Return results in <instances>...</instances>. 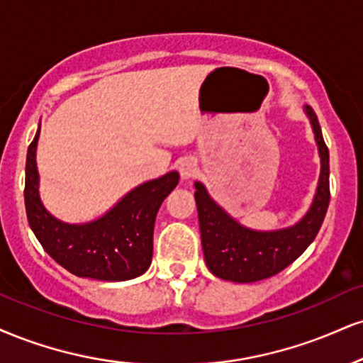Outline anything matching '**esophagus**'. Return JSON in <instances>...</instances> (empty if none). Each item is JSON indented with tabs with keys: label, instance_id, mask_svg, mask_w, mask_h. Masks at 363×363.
Wrapping results in <instances>:
<instances>
[{
	"label": "esophagus",
	"instance_id": "34e87169",
	"mask_svg": "<svg viewBox=\"0 0 363 363\" xmlns=\"http://www.w3.org/2000/svg\"><path fill=\"white\" fill-rule=\"evenodd\" d=\"M179 172H181V176L184 179H189L193 177L196 174V170H198V164H196V160L193 157H182L181 160H179V165H177Z\"/></svg>",
	"mask_w": 363,
	"mask_h": 363
}]
</instances>
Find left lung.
<instances>
[{
  "instance_id": "left-lung-1",
  "label": "left lung",
  "mask_w": 363,
  "mask_h": 363,
  "mask_svg": "<svg viewBox=\"0 0 363 363\" xmlns=\"http://www.w3.org/2000/svg\"><path fill=\"white\" fill-rule=\"evenodd\" d=\"M321 157V176L308 215L298 225L277 231H253L238 225L196 182L201 243L208 269L216 277L233 282L269 279L291 265L316 238L330 204V154L316 113L306 106Z\"/></svg>"
}]
</instances>
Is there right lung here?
<instances>
[{"label":"right lung","instance_id":"add662e5","mask_svg":"<svg viewBox=\"0 0 363 363\" xmlns=\"http://www.w3.org/2000/svg\"><path fill=\"white\" fill-rule=\"evenodd\" d=\"M38 132L28 145L25 172V208L28 223L43 250L74 276L98 281H128L138 277L152 262V238L157 211L179 174L148 181L135 187L110 213L86 225H67L55 220L38 198L35 164Z\"/></svg>","mask_w":363,"mask_h":363}]
</instances>
